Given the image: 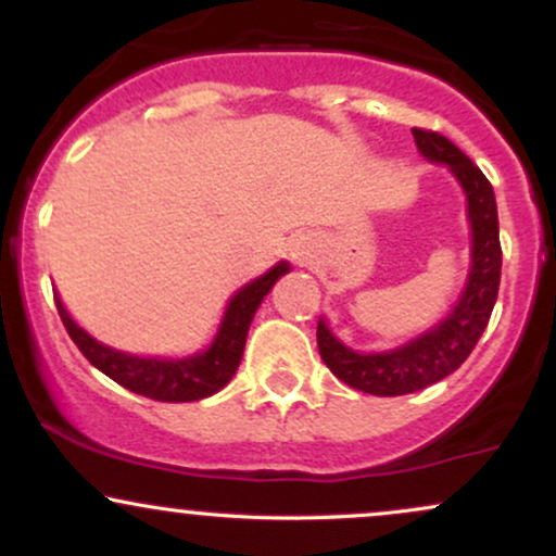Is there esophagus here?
<instances>
[{"instance_id":"esophagus-1","label":"esophagus","mask_w":556,"mask_h":556,"mask_svg":"<svg viewBox=\"0 0 556 556\" xmlns=\"http://www.w3.org/2000/svg\"><path fill=\"white\" fill-rule=\"evenodd\" d=\"M287 251H290V256L295 258L298 264H305V261L314 258V242L308 238H295L290 240V248H287Z\"/></svg>"}]
</instances>
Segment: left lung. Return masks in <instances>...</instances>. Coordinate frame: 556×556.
<instances>
[{"label":"left lung","mask_w":556,"mask_h":556,"mask_svg":"<svg viewBox=\"0 0 556 556\" xmlns=\"http://www.w3.org/2000/svg\"><path fill=\"white\" fill-rule=\"evenodd\" d=\"M413 138L426 162L442 164L460 185L465 219L470 227V266L450 314L397 348L361 353L331 331L327 318H318V353L329 371L348 387L376 397L418 392L457 371L486 329L502 277L500 216L491 182L452 140L439 132L413 127Z\"/></svg>","instance_id":"8db88e82"}]
</instances>
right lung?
<instances>
[{
  "label": "right lung",
  "mask_w": 556,
  "mask_h": 556,
  "mask_svg": "<svg viewBox=\"0 0 556 556\" xmlns=\"http://www.w3.org/2000/svg\"><path fill=\"white\" fill-rule=\"evenodd\" d=\"M290 271L287 261L274 264L269 271L242 285L232 298L227 300L225 314H222L219 327H216L214 340L203 350L190 355H175V358H159V355H136L125 350L110 348L99 342L93 334L70 316L62 298L54 292L56 311H60L62 324L67 334L78 344V350L91 361V366L101 374L110 376L112 381L123 384L130 392L143 394V397L159 402H198L212 397L229 384L242 361L245 350L248 329H251L253 316L258 305L269 295L277 279Z\"/></svg>",
  "instance_id": "obj_1"
}]
</instances>
